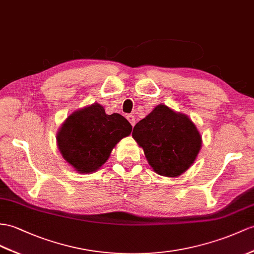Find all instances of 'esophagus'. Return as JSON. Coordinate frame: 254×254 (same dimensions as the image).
Masks as SVG:
<instances>
[{
    "mask_svg": "<svg viewBox=\"0 0 254 254\" xmlns=\"http://www.w3.org/2000/svg\"><path fill=\"white\" fill-rule=\"evenodd\" d=\"M127 120H128L129 123L131 124L132 127L135 125V119H134L133 115H127Z\"/></svg>",
    "mask_w": 254,
    "mask_h": 254,
    "instance_id": "1",
    "label": "esophagus"
}]
</instances>
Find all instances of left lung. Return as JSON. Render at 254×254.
<instances>
[{"mask_svg": "<svg viewBox=\"0 0 254 254\" xmlns=\"http://www.w3.org/2000/svg\"><path fill=\"white\" fill-rule=\"evenodd\" d=\"M132 138L143 148L153 170L170 178L187 171L201 147V135L189 116L164 104L137 123Z\"/></svg>", "mask_w": 254, "mask_h": 254, "instance_id": "left-lung-1", "label": "left lung"}]
</instances>
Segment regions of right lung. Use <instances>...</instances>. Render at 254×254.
Instances as JSON below:
<instances>
[{
	"label": "right lung",
	"mask_w": 254,
	"mask_h": 254,
	"mask_svg": "<svg viewBox=\"0 0 254 254\" xmlns=\"http://www.w3.org/2000/svg\"><path fill=\"white\" fill-rule=\"evenodd\" d=\"M131 125L119 113L108 115L99 103L73 112L59 128L61 155L80 174H90L107 162L114 146L130 134Z\"/></svg>",
	"instance_id": "obj_1"
}]
</instances>
